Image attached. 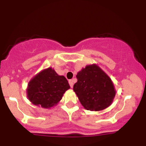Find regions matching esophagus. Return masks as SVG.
Masks as SVG:
<instances>
[{"instance_id":"esophagus-1","label":"esophagus","mask_w":146,"mask_h":146,"mask_svg":"<svg viewBox=\"0 0 146 146\" xmlns=\"http://www.w3.org/2000/svg\"><path fill=\"white\" fill-rule=\"evenodd\" d=\"M68 83H69L70 86H71V88H73V84H74V83H73V80H68Z\"/></svg>"}]
</instances>
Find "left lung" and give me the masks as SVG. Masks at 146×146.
<instances>
[{
    "mask_svg": "<svg viewBox=\"0 0 146 146\" xmlns=\"http://www.w3.org/2000/svg\"><path fill=\"white\" fill-rule=\"evenodd\" d=\"M76 78L73 90L85 109L100 111L111 105L116 90L111 79L98 65H87Z\"/></svg>",
    "mask_w": 146,
    "mask_h": 146,
    "instance_id": "left-lung-1",
    "label": "left lung"
}]
</instances>
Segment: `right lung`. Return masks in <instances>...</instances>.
<instances>
[{
    "mask_svg": "<svg viewBox=\"0 0 146 146\" xmlns=\"http://www.w3.org/2000/svg\"><path fill=\"white\" fill-rule=\"evenodd\" d=\"M70 88L67 80L59 75L51 67L42 70L28 84L27 95L33 104L43 108L54 106Z\"/></svg>",
    "mask_w": 146,
    "mask_h": 146,
    "instance_id": "obj_1",
    "label": "right lung"
}]
</instances>
